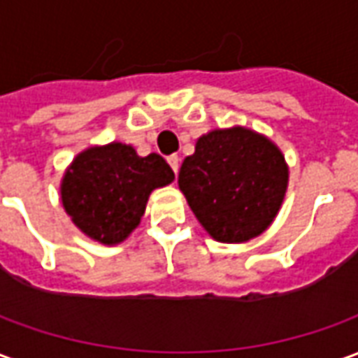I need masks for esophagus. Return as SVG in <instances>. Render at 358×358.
I'll return each instance as SVG.
<instances>
[{"label": "esophagus", "mask_w": 358, "mask_h": 358, "mask_svg": "<svg viewBox=\"0 0 358 358\" xmlns=\"http://www.w3.org/2000/svg\"><path fill=\"white\" fill-rule=\"evenodd\" d=\"M166 161H169V164H171V169L174 171V174H178L180 157L178 155H171V157H166Z\"/></svg>", "instance_id": "1"}]
</instances>
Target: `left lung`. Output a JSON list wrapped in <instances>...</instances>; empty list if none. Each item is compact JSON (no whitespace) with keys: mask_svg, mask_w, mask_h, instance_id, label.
I'll return each instance as SVG.
<instances>
[{"mask_svg":"<svg viewBox=\"0 0 358 358\" xmlns=\"http://www.w3.org/2000/svg\"><path fill=\"white\" fill-rule=\"evenodd\" d=\"M289 166L274 141L245 126L215 128L195 141L178 187L213 240L245 243L282 209Z\"/></svg>","mask_w":358,"mask_h":358,"instance_id":"left-lung-1","label":"left lung"}]
</instances>
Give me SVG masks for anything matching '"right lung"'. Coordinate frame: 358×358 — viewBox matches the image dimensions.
<instances>
[{
	"label": "right lung",
	"mask_w": 358,
	"mask_h": 358,
	"mask_svg": "<svg viewBox=\"0 0 358 358\" xmlns=\"http://www.w3.org/2000/svg\"><path fill=\"white\" fill-rule=\"evenodd\" d=\"M172 180L161 155L140 157L132 145L110 141L74 157L61 180V203L90 240L118 245L138 228L151 192Z\"/></svg>",
	"instance_id": "1"
}]
</instances>
